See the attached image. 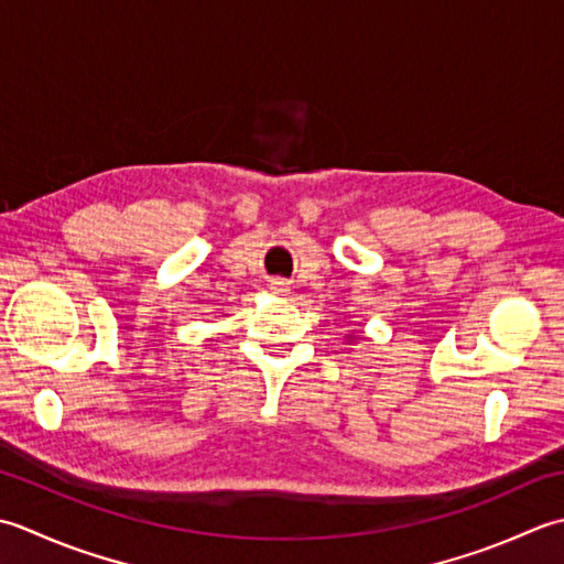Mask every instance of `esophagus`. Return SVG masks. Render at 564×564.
<instances>
[{"mask_svg": "<svg viewBox=\"0 0 564 564\" xmlns=\"http://www.w3.org/2000/svg\"><path fill=\"white\" fill-rule=\"evenodd\" d=\"M282 284H284V282H280V280H272V290H274V292H282V290H284Z\"/></svg>", "mask_w": 564, "mask_h": 564, "instance_id": "obj_1", "label": "esophagus"}]
</instances>
